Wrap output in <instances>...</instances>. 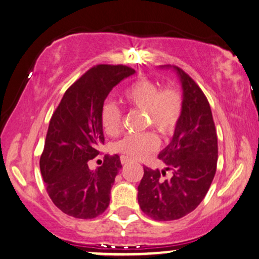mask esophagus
I'll use <instances>...</instances> for the list:
<instances>
[{
	"label": "esophagus",
	"mask_w": 259,
	"mask_h": 259,
	"mask_svg": "<svg viewBox=\"0 0 259 259\" xmlns=\"http://www.w3.org/2000/svg\"><path fill=\"white\" fill-rule=\"evenodd\" d=\"M134 160L132 158H129V156H125V155H122L120 156V162H122V165H125L127 162H132Z\"/></svg>",
	"instance_id": "esophagus-1"
}]
</instances>
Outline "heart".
Instances as JSON below:
<instances>
[{
	"mask_svg": "<svg viewBox=\"0 0 259 259\" xmlns=\"http://www.w3.org/2000/svg\"><path fill=\"white\" fill-rule=\"evenodd\" d=\"M130 106L146 111L148 124L163 135L175 132L183 113V97L176 88H160L155 81L139 78L124 92ZM101 124L109 135H116L122 127V112L113 103L101 107ZM159 137L154 133L126 135L114 145V150L132 158H142L158 148Z\"/></svg>",
	"mask_w": 259,
	"mask_h": 259,
	"instance_id": "b5f03b06",
	"label": "heart"
}]
</instances>
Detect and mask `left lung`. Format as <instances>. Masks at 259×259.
Here are the masks:
<instances>
[{
  "label": "left lung",
  "mask_w": 259,
  "mask_h": 259,
  "mask_svg": "<svg viewBox=\"0 0 259 259\" xmlns=\"http://www.w3.org/2000/svg\"><path fill=\"white\" fill-rule=\"evenodd\" d=\"M173 69L183 87L182 117L171 143L159 154L166 168L145 167L137 188L141 210L156 221L178 220L195 210L210 188L218 163L217 129L207 97L184 70ZM166 170L172 176L162 180Z\"/></svg>",
  "instance_id": "8db88e82"
}]
</instances>
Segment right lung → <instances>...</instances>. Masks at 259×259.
I'll use <instances>...</instances> for the list:
<instances>
[{"label": "right lung", "instance_id": "obj_1", "mask_svg": "<svg viewBox=\"0 0 259 259\" xmlns=\"http://www.w3.org/2000/svg\"><path fill=\"white\" fill-rule=\"evenodd\" d=\"M134 73L122 64L96 65L65 91L52 113L39 166L51 201L69 217L94 219L109 207L111 188L122 167L119 156L105 155L96 171L88 162L105 141L104 101L116 84Z\"/></svg>", "mask_w": 259, "mask_h": 259}]
</instances>
